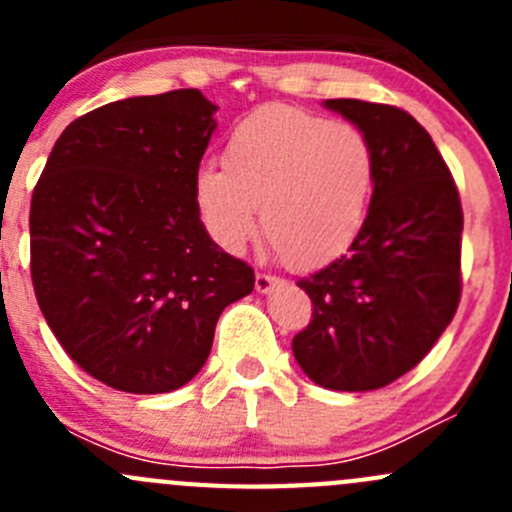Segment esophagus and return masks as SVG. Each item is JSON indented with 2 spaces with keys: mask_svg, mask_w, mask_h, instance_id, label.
<instances>
[{
  "mask_svg": "<svg viewBox=\"0 0 512 512\" xmlns=\"http://www.w3.org/2000/svg\"><path fill=\"white\" fill-rule=\"evenodd\" d=\"M280 277H275V275H267V272H257V277H255V289L257 292H270L272 287L275 285H280Z\"/></svg>",
  "mask_w": 512,
  "mask_h": 512,
  "instance_id": "obj_1",
  "label": "esophagus"
}]
</instances>
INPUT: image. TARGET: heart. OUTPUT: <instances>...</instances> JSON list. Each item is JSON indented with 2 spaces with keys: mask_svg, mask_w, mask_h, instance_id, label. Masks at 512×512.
<instances>
[{
  "mask_svg": "<svg viewBox=\"0 0 512 512\" xmlns=\"http://www.w3.org/2000/svg\"><path fill=\"white\" fill-rule=\"evenodd\" d=\"M374 185L376 153L359 126L270 103L232 128L223 165L195 170L193 203L230 252L255 235L260 205L272 250L292 267H317L356 240Z\"/></svg>",
  "mask_w": 512,
  "mask_h": 512,
  "instance_id": "1",
  "label": "heart"
}]
</instances>
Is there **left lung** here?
<instances>
[{"label":"left lung","mask_w":512,"mask_h":512,"mask_svg":"<svg viewBox=\"0 0 512 512\" xmlns=\"http://www.w3.org/2000/svg\"><path fill=\"white\" fill-rule=\"evenodd\" d=\"M324 106L369 136L376 185L347 255L297 282L312 319L292 352L324 389L371 391L414 369L451 324L463 210L446 160L411 113L356 98Z\"/></svg>","instance_id":"left-lung-1"}]
</instances>
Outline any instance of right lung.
I'll return each mask as SVG.
<instances>
[{
    "instance_id": "obj_1",
    "label": "right lung",
    "mask_w": 512,
    "mask_h": 512,
    "mask_svg": "<svg viewBox=\"0 0 512 512\" xmlns=\"http://www.w3.org/2000/svg\"><path fill=\"white\" fill-rule=\"evenodd\" d=\"M215 111L198 89L106 103L64 128L34 188L36 302L64 352L111 389L188 384L223 309L255 287L193 203Z\"/></svg>"
}]
</instances>
